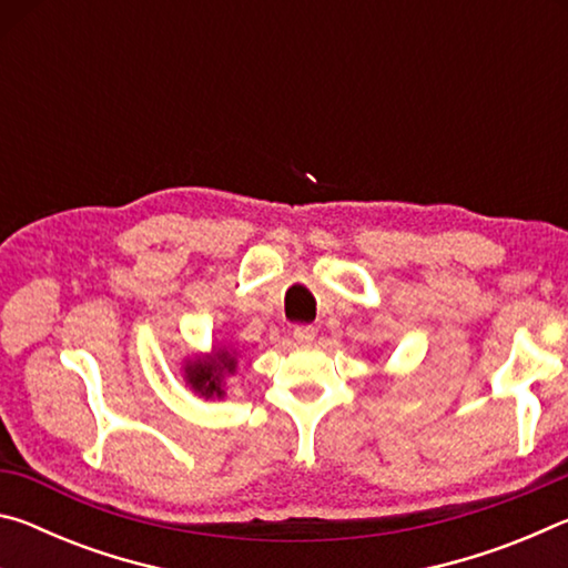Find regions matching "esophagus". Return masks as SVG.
<instances>
[{"mask_svg":"<svg viewBox=\"0 0 568 568\" xmlns=\"http://www.w3.org/2000/svg\"><path fill=\"white\" fill-rule=\"evenodd\" d=\"M293 338H295L297 343H311V341L315 338V328H313V325H305V323L295 325V328H293Z\"/></svg>","mask_w":568,"mask_h":568,"instance_id":"obj_1","label":"esophagus"}]
</instances>
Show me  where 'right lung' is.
<instances>
[{"label": "right lung", "instance_id": "right-lung-1", "mask_svg": "<svg viewBox=\"0 0 568 568\" xmlns=\"http://www.w3.org/2000/svg\"><path fill=\"white\" fill-rule=\"evenodd\" d=\"M233 371H235V358L227 351H217L215 358L195 361L185 368L187 383L205 398L223 396L225 373H233Z\"/></svg>", "mask_w": 568, "mask_h": 568}]
</instances>
